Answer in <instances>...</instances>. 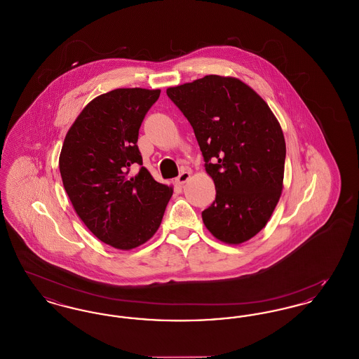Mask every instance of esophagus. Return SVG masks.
<instances>
[{"label":"esophagus","instance_id":"1","mask_svg":"<svg viewBox=\"0 0 359 359\" xmlns=\"http://www.w3.org/2000/svg\"><path fill=\"white\" fill-rule=\"evenodd\" d=\"M191 177V172L189 171H182L179 173V176L176 177V182L179 184H184L187 182L188 179Z\"/></svg>","mask_w":359,"mask_h":359}]
</instances>
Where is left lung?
<instances>
[{
    "mask_svg": "<svg viewBox=\"0 0 359 359\" xmlns=\"http://www.w3.org/2000/svg\"><path fill=\"white\" fill-rule=\"evenodd\" d=\"M167 95L191 123L215 184L205 227L226 243L255 237L283 191L287 149L272 110L249 86L219 75L170 87Z\"/></svg>",
    "mask_w": 359,
    "mask_h": 359,
    "instance_id": "obj_1",
    "label": "left lung"
}]
</instances>
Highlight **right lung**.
I'll use <instances>...</instances> for the list:
<instances>
[{"mask_svg": "<svg viewBox=\"0 0 359 359\" xmlns=\"http://www.w3.org/2000/svg\"><path fill=\"white\" fill-rule=\"evenodd\" d=\"M158 97L160 90L138 87L97 97L69 128L59 157L79 218L97 238L122 250L154 237L172 196V187L142 167L137 147L140 126Z\"/></svg>", "mask_w": 359, "mask_h": 359, "instance_id": "1", "label": "right lung"}]
</instances>
